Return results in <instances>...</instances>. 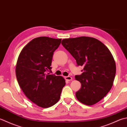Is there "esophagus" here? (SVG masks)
<instances>
[{"instance_id": "obj_1", "label": "esophagus", "mask_w": 127, "mask_h": 127, "mask_svg": "<svg viewBox=\"0 0 127 127\" xmlns=\"http://www.w3.org/2000/svg\"><path fill=\"white\" fill-rule=\"evenodd\" d=\"M65 79L67 81H70L72 80V78L71 76H65Z\"/></svg>"}]
</instances>
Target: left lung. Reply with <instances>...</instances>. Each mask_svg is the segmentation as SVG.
Returning <instances> with one entry per match:
<instances>
[{
	"mask_svg": "<svg viewBox=\"0 0 127 127\" xmlns=\"http://www.w3.org/2000/svg\"><path fill=\"white\" fill-rule=\"evenodd\" d=\"M62 44L78 66L84 67L83 73L75 76L81 84L76 98L88 106L97 103L110 91L115 78L116 63L111 52L101 41L90 37L63 39Z\"/></svg>",
	"mask_w": 127,
	"mask_h": 127,
	"instance_id": "obj_1",
	"label": "left lung"
}]
</instances>
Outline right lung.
I'll use <instances>...</instances> for the list:
<instances>
[{"mask_svg": "<svg viewBox=\"0 0 127 127\" xmlns=\"http://www.w3.org/2000/svg\"><path fill=\"white\" fill-rule=\"evenodd\" d=\"M61 40L37 37L24 47L17 59L15 72L20 87L30 100L42 108L55 105L65 85L62 76L46 74L51 71L52 57Z\"/></svg>", "mask_w": 127, "mask_h": 127, "instance_id": "1", "label": "right lung"}]
</instances>
